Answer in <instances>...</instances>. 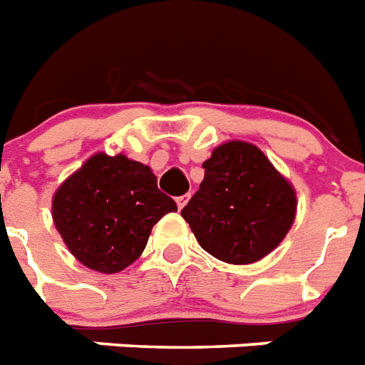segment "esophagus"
<instances>
[{"mask_svg":"<svg viewBox=\"0 0 365 365\" xmlns=\"http://www.w3.org/2000/svg\"><path fill=\"white\" fill-rule=\"evenodd\" d=\"M188 200H190V196H188V194H185V196H179L175 201H177V207H179V209H182V207L188 203Z\"/></svg>","mask_w":365,"mask_h":365,"instance_id":"esophagus-1","label":"esophagus"}]
</instances>
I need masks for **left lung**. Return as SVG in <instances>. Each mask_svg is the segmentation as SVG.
I'll return each mask as SVG.
<instances>
[{
  "mask_svg": "<svg viewBox=\"0 0 365 365\" xmlns=\"http://www.w3.org/2000/svg\"><path fill=\"white\" fill-rule=\"evenodd\" d=\"M203 169L200 190L180 211L201 249L233 265L277 249L296 218L292 182L256 145L237 139L218 145Z\"/></svg>",
  "mask_w": 365,
  "mask_h": 365,
  "instance_id": "1",
  "label": "left lung"
}]
</instances>
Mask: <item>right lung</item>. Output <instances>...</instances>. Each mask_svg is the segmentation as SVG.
<instances>
[{
	"label": "right lung",
	"instance_id": "add662e5",
	"mask_svg": "<svg viewBox=\"0 0 365 365\" xmlns=\"http://www.w3.org/2000/svg\"><path fill=\"white\" fill-rule=\"evenodd\" d=\"M173 211L153 169L124 154L96 153L52 196V220L69 252L107 275L133 264L154 224Z\"/></svg>",
	"mask_w": 365,
	"mask_h": 365
}]
</instances>
